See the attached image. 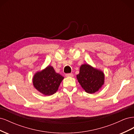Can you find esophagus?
I'll use <instances>...</instances> for the list:
<instances>
[{
  "label": "esophagus",
  "instance_id": "1",
  "mask_svg": "<svg viewBox=\"0 0 134 134\" xmlns=\"http://www.w3.org/2000/svg\"><path fill=\"white\" fill-rule=\"evenodd\" d=\"M65 76H66V77H72L73 76V74H66V75H65Z\"/></svg>",
  "mask_w": 134,
  "mask_h": 134
}]
</instances>
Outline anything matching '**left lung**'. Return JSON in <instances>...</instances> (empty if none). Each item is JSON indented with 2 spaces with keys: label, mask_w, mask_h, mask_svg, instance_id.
<instances>
[{
  "label": "left lung",
  "mask_w": 134,
  "mask_h": 134,
  "mask_svg": "<svg viewBox=\"0 0 134 134\" xmlns=\"http://www.w3.org/2000/svg\"><path fill=\"white\" fill-rule=\"evenodd\" d=\"M103 71L88 64L81 65L76 78L81 87L87 93L93 94L100 90L104 84Z\"/></svg>",
  "instance_id": "8db88e82"
}]
</instances>
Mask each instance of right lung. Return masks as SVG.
Masks as SVG:
<instances>
[{"instance_id": "right-lung-1", "label": "right lung", "mask_w": 134, "mask_h": 134, "mask_svg": "<svg viewBox=\"0 0 134 134\" xmlns=\"http://www.w3.org/2000/svg\"><path fill=\"white\" fill-rule=\"evenodd\" d=\"M64 77L55 71L54 68L48 65L43 69L35 72L32 83L36 90L44 96H51L58 91Z\"/></svg>"}]
</instances>
